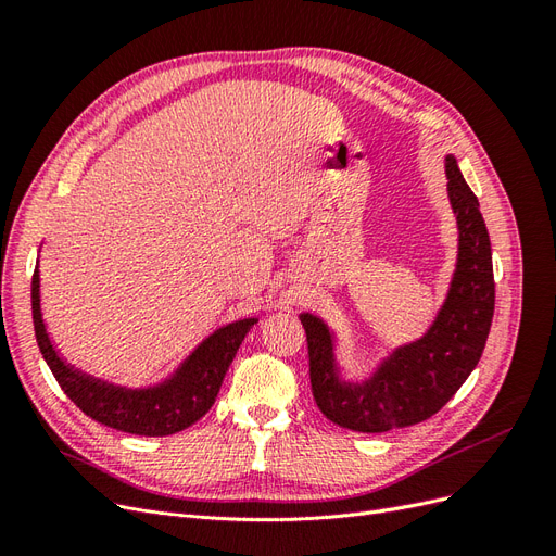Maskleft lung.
Masks as SVG:
<instances>
[{
    "mask_svg": "<svg viewBox=\"0 0 556 556\" xmlns=\"http://www.w3.org/2000/svg\"><path fill=\"white\" fill-rule=\"evenodd\" d=\"M447 194L457 215V271L439 317L422 339L394 350L378 371L355 384L339 378L333 339L323 319L304 313L311 387L317 408L350 431L384 433L439 413L478 366L494 317V266L478 197L457 160L445 157Z\"/></svg>",
    "mask_w": 556,
    "mask_h": 556,
    "instance_id": "1",
    "label": "left lung"
}]
</instances>
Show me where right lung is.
<instances>
[{
    "label": "right lung",
    "instance_id": "right-lung-1",
    "mask_svg": "<svg viewBox=\"0 0 556 556\" xmlns=\"http://www.w3.org/2000/svg\"><path fill=\"white\" fill-rule=\"evenodd\" d=\"M31 319L37 343L55 380L76 406L94 422L137 435H169L188 429L215 403L231 359L243 343L255 317L239 319L201 343L166 382L150 390H125L76 371L50 343L39 299V271L31 276Z\"/></svg>",
    "mask_w": 556,
    "mask_h": 556
}]
</instances>
